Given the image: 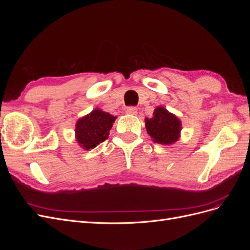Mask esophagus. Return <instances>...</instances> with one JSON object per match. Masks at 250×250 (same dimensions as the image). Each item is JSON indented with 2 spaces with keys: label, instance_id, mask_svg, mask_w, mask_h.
Instances as JSON below:
<instances>
[{
  "label": "esophagus",
  "instance_id": "esophagus-1",
  "mask_svg": "<svg viewBox=\"0 0 250 250\" xmlns=\"http://www.w3.org/2000/svg\"><path fill=\"white\" fill-rule=\"evenodd\" d=\"M126 112L128 113V115L135 116V115H137V112H138V109L135 108V107H133V106H130V107H127Z\"/></svg>",
  "mask_w": 250,
  "mask_h": 250
}]
</instances>
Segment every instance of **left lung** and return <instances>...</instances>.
<instances>
[{
  "label": "left lung",
  "mask_w": 250,
  "mask_h": 250,
  "mask_svg": "<svg viewBox=\"0 0 250 250\" xmlns=\"http://www.w3.org/2000/svg\"><path fill=\"white\" fill-rule=\"evenodd\" d=\"M145 126L154 143L172 145L180 139L181 121L164 106H157L153 117L145 119Z\"/></svg>",
  "instance_id": "1"
}]
</instances>
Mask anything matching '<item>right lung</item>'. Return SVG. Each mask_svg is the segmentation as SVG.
<instances>
[{
	"mask_svg": "<svg viewBox=\"0 0 250 250\" xmlns=\"http://www.w3.org/2000/svg\"><path fill=\"white\" fill-rule=\"evenodd\" d=\"M116 119V116L100 108H95L86 116L80 118L75 126V139L78 145L84 150L97 147L108 138L109 130Z\"/></svg>",
	"mask_w": 250,
	"mask_h": 250,
	"instance_id": "right-lung-1",
	"label": "right lung"
}]
</instances>
